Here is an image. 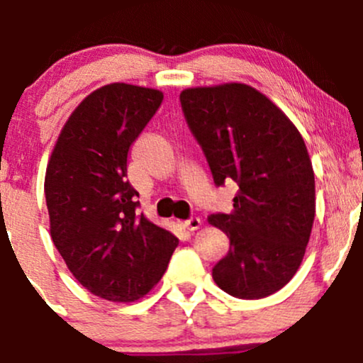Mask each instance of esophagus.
Segmentation results:
<instances>
[{
  "label": "esophagus",
  "instance_id": "esophagus-1",
  "mask_svg": "<svg viewBox=\"0 0 363 363\" xmlns=\"http://www.w3.org/2000/svg\"><path fill=\"white\" fill-rule=\"evenodd\" d=\"M182 225H184V228L189 230V232H195V230H199L200 226H202V221H200V218L193 216V218L186 219V221L182 223Z\"/></svg>",
  "mask_w": 363,
  "mask_h": 363
}]
</instances>
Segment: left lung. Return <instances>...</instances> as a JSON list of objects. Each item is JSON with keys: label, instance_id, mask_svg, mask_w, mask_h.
<instances>
[{"label": "left lung", "instance_id": "1", "mask_svg": "<svg viewBox=\"0 0 363 363\" xmlns=\"http://www.w3.org/2000/svg\"><path fill=\"white\" fill-rule=\"evenodd\" d=\"M188 126L216 186H239L230 214L208 216L230 251L212 269L237 298H263L290 283L306 255L316 199L302 135L265 94L246 84L189 87L181 93Z\"/></svg>", "mask_w": 363, "mask_h": 363}]
</instances>
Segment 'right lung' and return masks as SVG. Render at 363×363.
<instances>
[{"label": "right lung", "instance_id": "obj_1", "mask_svg": "<svg viewBox=\"0 0 363 363\" xmlns=\"http://www.w3.org/2000/svg\"><path fill=\"white\" fill-rule=\"evenodd\" d=\"M163 101L131 84L93 91L61 130L45 174L50 237L75 279L111 302H135L163 277L177 237L138 214L128 152Z\"/></svg>", "mask_w": 363, "mask_h": 363}]
</instances>
